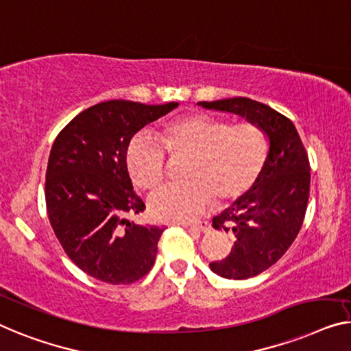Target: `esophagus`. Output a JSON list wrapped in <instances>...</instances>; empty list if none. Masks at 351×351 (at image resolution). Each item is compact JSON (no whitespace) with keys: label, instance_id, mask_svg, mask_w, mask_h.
<instances>
[{"label":"esophagus","instance_id":"obj_1","mask_svg":"<svg viewBox=\"0 0 351 351\" xmlns=\"http://www.w3.org/2000/svg\"><path fill=\"white\" fill-rule=\"evenodd\" d=\"M186 227H189L192 230H197V232H208L209 230V223L206 222H195V223H186Z\"/></svg>","mask_w":351,"mask_h":351}]
</instances>
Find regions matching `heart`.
<instances>
[{
    "mask_svg": "<svg viewBox=\"0 0 351 351\" xmlns=\"http://www.w3.org/2000/svg\"><path fill=\"white\" fill-rule=\"evenodd\" d=\"M159 135L171 158H189L184 169L189 181L167 186L149 198V214L160 222H191L205 214L214 198L221 206L243 200L268 159V140L254 123L232 124L192 113L167 121ZM124 169L135 187L158 189L167 175L164 149L149 135H134L125 145Z\"/></svg>",
    "mask_w": 351,
    "mask_h": 351,
    "instance_id": "heart-1",
    "label": "heart"
}]
</instances>
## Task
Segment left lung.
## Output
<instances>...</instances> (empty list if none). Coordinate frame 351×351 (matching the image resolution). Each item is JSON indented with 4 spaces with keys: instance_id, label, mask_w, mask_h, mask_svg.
<instances>
[{
    "instance_id": "obj_1",
    "label": "left lung",
    "mask_w": 351,
    "mask_h": 351,
    "mask_svg": "<svg viewBox=\"0 0 351 351\" xmlns=\"http://www.w3.org/2000/svg\"><path fill=\"white\" fill-rule=\"evenodd\" d=\"M257 124L269 140L268 159L254 189L213 217V227L234 234L232 252L209 263L226 279H249L273 266L300 233L309 200L311 165L289 118L249 97L200 102Z\"/></svg>"
}]
</instances>
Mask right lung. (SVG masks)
Returning <instances> with one entry per match:
<instances>
[{
    "mask_svg": "<svg viewBox=\"0 0 351 351\" xmlns=\"http://www.w3.org/2000/svg\"><path fill=\"white\" fill-rule=\"evenodd\" d=\"M107 101L78 113L55 138L45 175L51 228L83 273L107 284H132L153 268L164 228L138 226L145 211L124 169L135 132L176 108Z\"/></svg>",
    "mask_w": 351,
    "mask_h": 351,
    "instance_id": "add662e5",
    "label": "right lung"
}]
</instances>
